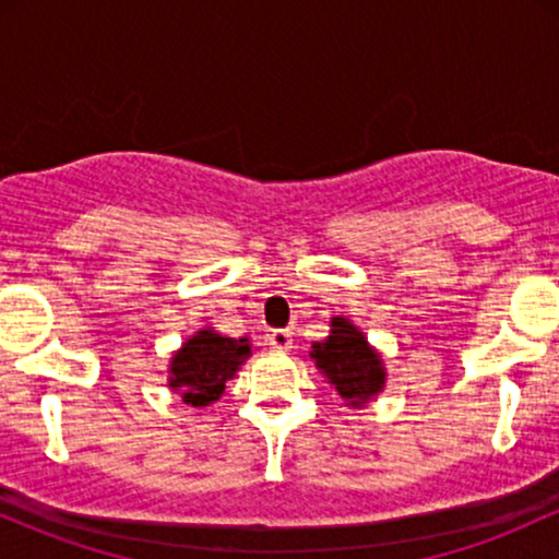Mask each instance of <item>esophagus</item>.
Instances as JSON below:
<instances>
[{"instance_id": "esophagus-1", "label": "esophagus", "mask_w": 559, "mask_h": 559, "mask_svg": "<svg viewBox=\"0 0 559 559\" xmlns=\"http://www.w3.org/2000/svg\"><path fill=\"white\" fill-rule=\"evenodd\" d=\"M267 344H271L273 349H281V352L292 349V344H294L292 331H286V329H275V331H271V333H267Z\"/></svg>"}]
</instances>
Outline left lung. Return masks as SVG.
Masks as SVG:
<instances>
[{
    "instance_id": "1",
    "label": "left lung",
    "mask_w": 559,
    "mask_h": 559,
    "mask_svg": "<svg viewBox=\"0 0 559 559\" xmlns=\"http://www.w3.org/2000/svg\"><path fill=\"white\" fill-rule=\"evenodd\" d=\"M331 325V336L312 346L318 368L329 376V383L342 400L352 404L370 400L383 386L381 360L349 320L333 318Z\"/></svg>"
}]
</instances>
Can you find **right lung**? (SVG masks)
<instances>
[{"label": "right lung", "instance_id": "obj_1", "mask_svg": "<svg viewBox=\"0 0 559 559\" xmlns=\"http://www.w3.org/2000/svg\"><path fill=\"white\" fill-rule=\"evenodd\" d=\"M249 357L247 338H228L213 331H199L181 346L170 362V386L181 391L186 404L215 402L226 389V381Z\"/></svg>", "mask_w": 559, "mask_h": 559}]
</instances>
